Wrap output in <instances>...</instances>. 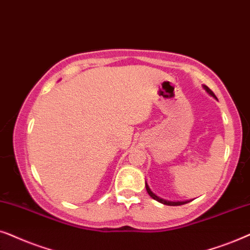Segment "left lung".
<instances>
[{
    "mask_svg": "<svg viewBox=\"0 0 250 250\" xmlns=\"http://www.w3.org/2000/svg\"><path fill=\"white\" fill-rule=\"evenodd\" d=\"M202 88H204L205 90L207 91L208 94L211 96V97L216 98V96L214 95V92H212L210 89L208 88L207 85H202ZM216 99H217V98H216ZM145 188H146V191H147V193L149 194V197H151L152 199H154V200H156L158 202H161V204H164V205H167V206H181V205H185V204H188V202L191 201V200H186V201H169V200H166V199H164V198H160L159 195H156L155 193L153 192L151 188H149V186H148L147 183H146V181H145Z\"/></svg>",
    "mask_w": 250,
    "mask_h": 250,
    "instance_id": "obj_1",
    "label": "left lung"
}]
</instances>
